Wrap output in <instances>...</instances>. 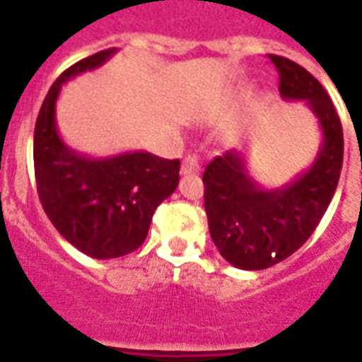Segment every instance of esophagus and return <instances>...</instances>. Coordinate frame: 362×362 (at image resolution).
I'll use <instances>...</instances> for the list:
<instances>
[{
  "label": "esophagus",
  "mask_w": 362,
  "mask_h": 362,
  "mask_svg": "<svg viewBox=\"0 0 362 362\" xmlns=\"http://www.w3.org/2000/svg\"><path fill=\"white\" fill-rule=\"evenodd\" d=\"M199 169H201V165H199V158H197V156H186L184 161H182L180 173L184 176L195 175V173H199Z\"/></svg>",
  "instance_id": "obj_1"
}]
</instances>
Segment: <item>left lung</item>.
I'll return each mask as SVG.
<instances>
[{"instance_id":"1","label":"left lung","mask_w":362,"mask_h":362,"mask_svg":"<svg viewBox=\"0 0 362 362\" xmlns=\"http://www.w3.org/2000/svg\"><path fill=\"white\" fill-rule=\"evenodd\" d=\"M284 100H305L320 120L324 141L307 171L279 189H262L249 176L245 156L227 151L206 165L204 210L221 257L240 269H266L298 251L322 221L333 199L344 160L339 113L310 72L269 55Z\"/></svg>"}]
</instances>
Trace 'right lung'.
<instances>
[{"mask_svg":"<svg viewBox=\"0 0 362 362\" xmlns=\"http://www.w3.org/2000/svg\"><path fill=\"white\" fill-rule=\"evenodd\" d=\"M117 48L81 59L55 79L35 124L33 160L40 204L59 234L87 257H124L145 242L156 208L178 186L180 161L151 152L87 158L64 145L55 102L64 81L98 69Z\"/></svg>","mask_w":362,"mask_h":362,"instance_id":"1","label":"right lung"}]
</instances>
